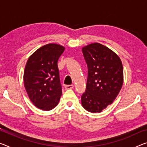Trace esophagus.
Returning a JSON list of instances; mask_svg holds the SVG:
<instances>
[{
  "mask_svg": "<svg viewBox=\"0 0 147 147\" xmlns=\"http://www.w3.org/2000/svg\"><path fill=\"white\" fill-rule=\"evenodd\" d=\"M74 88L73 85H65V89H71Z\"/></svg>",
  "mask_w": 147,
  "mask_h": 147,
  "instance_id": "obj_1",
  "label": "esophagus"
}]
</instances>
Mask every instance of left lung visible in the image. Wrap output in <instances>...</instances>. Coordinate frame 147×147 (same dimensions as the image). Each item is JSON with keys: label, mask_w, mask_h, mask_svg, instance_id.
<instances>
[{"label": "left lung", "mask_w": 147, "mask_h": 147, "mask_svg": "<svg viewBox=\"0 0 147 147\" xmlns=\"http://www.w3.org/2000/svg\"><path fill=\"white\" fill-rule=\"evenodd\" d=\"M82 52L88 76L81 104L90 112H101L111 105L121 89L122 63L116 53L98 42L84 47Z\"/></svg>", "instance_id": "8db88e82"}]
</instances>
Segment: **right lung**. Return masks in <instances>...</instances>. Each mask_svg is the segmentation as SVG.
Instances as JSON below:
<instances>
[{
	"instance_id": "1",
	"label": "right lung",
	"mask_w": 147,
	"mask_h": 147,
	"mask_svg": "<svg viewBox=\"0 0 147 147\" xmlns=\"http://www.w3.org/2000/svg\"><path fill=\"white\" fill-rule=\"evenodd\" d=\"M64 47L48 44L29 56L24 74V86L31 102L42 110H51L58 104L62 93L58 60Z\"/></svg>"
}]
</instances>
